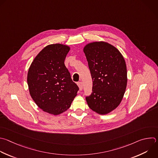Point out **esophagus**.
Returning <instances> with one entry per match:
<instances>
[{"mask_svg":"<svg viewBox=\"0 0 158 158\" xmlns=\"http://www.w3.org/2000/svg\"><path fill=\"white\" fill-rule=\"evenodd\" d=\"M77 85L79 86V89L81 90L82 89V87H83V84H82V82L81 81H80V82H77Z\"/></svg>","mask_w":158,"mask_h":158,"instance_id":"34e87169","label":"esophagus"}]
</instances>
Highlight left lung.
<instances>
[{
  "instance_id": "obj_1",
  "label": "left lung",
  "mask_w": 158,
  "mask_h": 158,
  "mask_svg": "<svg viewBox=\"0 0 158 158\" xmlns=\"http://www.w3.org/2000/svg\"><path fill=\"white\" fill-rule=\"evenodd\" d=\"M92 79V92L85 97L93 111L105 115L120 103L127 84L125 61L120 52L108 43L87 44L84 48Z\"/></svg>"
}]
</instances>
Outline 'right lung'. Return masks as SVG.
I'll return each mask as SVG.
<instances>
[{
  "label": "right lung",
  "instance_id": "right-lung-1",
  "mask_svg": "<svg viewBox=\"0 0 158 158\" xmlns=\"http://www.w3.org/2000/svg\"><path fill=\"white\" fill-rule=\"evenodd\" d=\"M69 49L61 44L48 45L35 57L28 72L31 98L44 112L55 115L71 107L79 90L64 64Z\"/></svg>",
  "mask_w": 158,
  "mask_h": 158
}]
</instances>
